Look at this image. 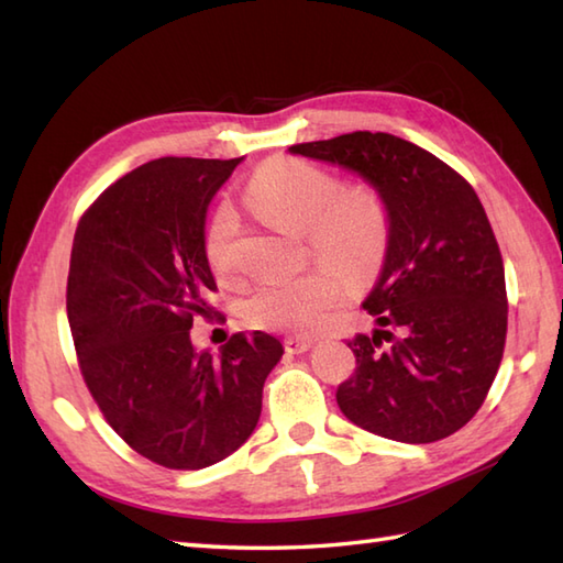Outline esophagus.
<instances>
[{"label":"esophagus","mask_w":563,"mask_h":563,"mask_svg":"<svg viewBox=\"0 0 563 563\" xmlns=\"http://www.w3.org/2000/svg\"><path fill=\"white\" fill-rule=\"evenodd\" d=\"M309 349H312L309 339H285V351L288 353H307Z\"/></svg>","instance_id":"obj_1"}]
</instances>
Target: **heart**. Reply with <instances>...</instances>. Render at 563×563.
<instances>
[{"instance_id": "b5f03b06", "label": "heart", "mask_w": 563, "mask_h": 563, "mask_svg": "<svg viewBox=\"0 0 563 563\" xmlns=\"http://www.w3.org/2000/svg\"><path fill=\"white\" fill-rule=\"evenodd\" d=\"M246 202L271 224L302 234L309 254L353 283L369 278L385 261L391 220L387 202L373 188H343L336 176L302 159H271L249 178ZM236 234V212L222 202L202 234L214 273L234 271ZM332 268L263 280L244 302L249 321L268 331H317L345 295V280Z\"/></svg>"}]
</instances>
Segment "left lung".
<instances>
[{
	"label": "left lung",
	"instance_id": "obj_1",
	"mask_svg": "<svg viewBox=\"0 0 563 563\" xmlns=\"http://www.w3.org/2000/svg\"><path fill=\"white\" fill-rule=\"evenodd\" d=\"M290 154L357 174L391 220L363 302L377 327L349 341L355 373L336 391L339 409L411 445L452 435L492 389L508 329L504 258L482 200L435 154L389 133L357 130Z\"/></svg>",
	"mask_w": 563,
	"mask_h": 563
}]
</instances>
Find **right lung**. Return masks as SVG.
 I'll return each mask as SVG.
<instances>
[{
  "label": "right lung",
  "mask_w": 563,
  "mask_h": 563,
  "mask_svg": "<svg viewBox=\"0 0 563 563\" xmlns=\"http://www.w3.org/2000/svg\"><path fill=\"white\" fill-rule=\"evenodd\" d=\"M242 159L142 164L91 202L71 244L67 317L84 382L115 433L166 470L242 448L283 357L263 331L234 333L220 355L190 343L218 290L202 249L208 208Z\"/></svg>",
  "instance_id": "1"
}]
</instances>
